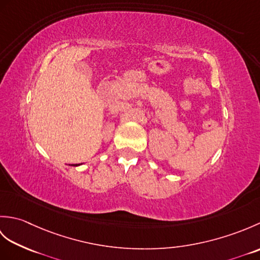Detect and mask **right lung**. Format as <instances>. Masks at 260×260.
<instances>
[{
	"label": "right lung",
	"mask_w": 260,
	"mask_h": 260,
	"mask_svg": "<svg viewBox=\"0 0 260 260\" xmlns=\"http://www.w3.org/2000/svg\"><path fill=\"white\" fill-rule=\"evenodd\" d=\"M76 165H78V164H75V167H76ZM80 165V164H79Z\"/></svg>",
	"instance_id": "add662e5"
}]
</instances>
